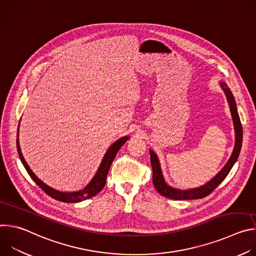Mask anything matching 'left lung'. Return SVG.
I'll return each mask as SVG.
<instances>
[{"label":"left lung","instance_id":"8db88e82","mask_svg":"<svg viewBox=\"0 0 256 256\" xmlns=\"http://www.w3.org/2000/svg\"><path fill=\"white\" fill-rule=\"evenodd\" d=\"M222 88L226 93L229 105H230V110L232 114L233 122H234V126H235V132H236V142H235V147L234 151L232 153V156L230 157L229 161L227 164L224 166V168L218 172L210 181H208V184H206L204 186L194 188V190H175L170 188L169 186L166 184V182L163 179L160 165H159V160L156 156V154L151 150L150 151V156H151V165L153 169V184L156 188V190L162 194L165 198L180 200H196V198H202L212 194L216 186L221 184V182L227 177L229 174L230 170L232 169L233 165L237 161L241 147H242V140H243V130H242V124L240 122V118L237 112V107H236V102L234 99V96L231 92V90L228 88V86L225 83H222Z\"/></svg>","mask_w":256,"mask_h":256}]
</instances>
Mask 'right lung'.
Masks as SVG:
<instances>
[{
	"mask_svg": "<svg viewBox=\"0 0 256 256\" xmlns=\"http://www.w3.org/2000/svg\"><path fill=\"white\" fill-rule=\"evenodd\" d=\"M128 140V136L122 138L120 140H116L110 148H109V150L107 151V153L105 154V156L103 158V161H102L95 177L92 179V181L90 182L89 186H87L84 190H82L80 192H60L52 190V188L44 184L42 180H40L38 177L35 176V174L31 171V169L27 165V163H26L25 159L23 158L22 153L20 151L18 140H17V150H18V154H19V157L21 159V162H22L23 166L25 167L27 173L30 175V177L33 179L35 184H38L46 194H48L50 198H52L56 200H60V202H82V200H85L87 198H90L96 196L100 190H102V188L105 186V184H106V178H107L109 168H110L118 150L122 147L124 144Z\"/></svg>",
	"mask_w": 256,
	"mask_h": 256,
	"instance_id": "add662e5",
	"label": "right lung"
}]
</instances>
